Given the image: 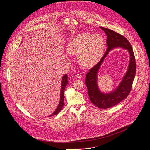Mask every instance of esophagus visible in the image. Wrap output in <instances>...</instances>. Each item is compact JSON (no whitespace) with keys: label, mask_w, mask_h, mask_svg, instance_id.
Segmentation results:
<instances>
[{"label":"esophagus","mask_w":150,"mask_h":150,"mask_svg":"<svg viewBox=\"0 0 150 150\" xmlns=\"http://www.w3.org/2000/svg\"><path fill=\"white\" fill-rule=\"evenodd\" d=\"M76 78H82L83 76H82L81 74H78L76 75Z\"/></svg>","instance_id":"esophagus-1"}]
</instances>
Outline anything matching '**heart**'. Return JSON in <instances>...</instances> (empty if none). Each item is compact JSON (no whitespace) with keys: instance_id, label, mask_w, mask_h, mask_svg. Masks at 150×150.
I'll use <instances>...</instances> for the list:
<instances>
[{"instance_id":"1","label":"heart","mask_w":150,"mask_h":150,"mask_svg":"<svg viewBox=\"0 0 150 150\" xmlns=\"http://www.w3.org/2000/svg\"><path fill=\"white\" fill-rule=\"evenodd\" d=\"M105 42L99 34H81L68 44L67 49L72 55H78L80 65L85 67L94 65L100 59L104 50Z\"/></svg>"}]
</instances>
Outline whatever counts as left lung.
<instances>
[{"label": "left lung", "mask_w": 150, "mask_h": 150, "mask_svg": "<svg viewBox=\"0 0 150 150\" xmlns=\"http://www.w3.org/2000/svg\"><path fill=\"white\" fill-rule=\"evenodd\" d=\"M107 35L106 52L101 60L94 67L91 68L85 76V84L88 90L91 102L100 109H108L113 107L125 98L131 91L134 78L136 74V62L131 45L126 37L115 31L100 27ZM116 47L125 48L130 54V62L128 71L117 89L110 93L104 94L99 90L97 85V74L104 58L112 49Z\"/></svg>", "instance_id": "left-lung-1"}]
</instances>
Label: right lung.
Returning <instances> with one entry per match:
<instances>
[{
  "label": "right lung",
  "mask_w": 150,
  "mask_h": 150,
  "mask_svg": "<svg viewBox=\"0 0 150 150\" xmlns=\"http://www.w3.org/2000/svg\"><path fill=\"white\" fill-rule=\"evenodd\" d=\"M68 83V75L65 74L62 77V83H61V90H60V101L59 103V105L57 106V109L50 116L48 117H50L54 115H56L58 114L62 110L63 106V103H64V98H65V96H64V92H65V89L67 86V85Z\"/></svg>",
  "instance_id": "add662e5"
}]
</instances>
